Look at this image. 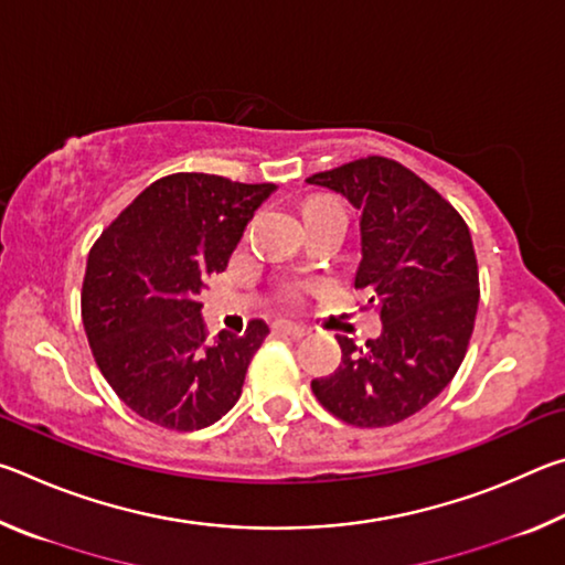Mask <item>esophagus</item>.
Returning a JSON list of instances; mask_svg holds the SVG:
<instances>
[{"instance_id": "obj_1", "label": "esophagus", "mask_w": 565, "mask_h": 565, "mask_svg": "<svg viewBox=\"0 0 565 565\" xmlns=\"http://www.w3.org/2000/svg\"><path fill=\"white\" fill-rule=\"evenodd\" d=\"M274 331L276 333H284V337H291V339L306 337V329L299 327V323H291V321H276L274 323Z\"/></svg>"}]
</instances>
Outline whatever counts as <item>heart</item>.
Listing matches in <instances>:
<instances>
[{"label": "heart", "instance_id": "b5f03b06", "mask_svg": "<svg viewBox=\"0 0 565 565\" xmlns=\"http://www.w3.org/2000/svg\"><path fill=\"white\" fill-rule=\"evenodd\" d=\"M323 206H339L337 202H333V199H311L309 204H306V209H303V214H309V212H313V209H323Z\"/></svg>", "mask_w": 565, "mask_h": 565}]
</instances>
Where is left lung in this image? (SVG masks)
Returning a JSON list of instances; mask_svg holds the SVG:
<instances>
[{
  "mask_svg": "<svg viewBox=\"0 0 565 565\" xmlns=\"http://www.w3.org/2000/svg\"><path fill=\"white\" fill-rule=\"evenodd\" d=\"M341 194L361 218L356 289L384 323L359 349L337 337L341 363L313 379L321 406L351 426H394L431 404L466 356L478 309V266L461 214L386 157H366L306 179Z\"/></svg>",
  "mask_w": 565,
  "mask_h": 565,
  "instance_id": "left-lung-1",
  "label": "left lung"
}]
</instances>
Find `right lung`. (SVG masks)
I'll return each instance as SVG.
<instances>
[{
    "label": "right lung",
    "mask_w": 565,
    "mask_h": 565,
    "mask_svg": "<svg viewBox=\"0 0 565 565\" xmlns=\"http://www.w3.org/2000/svg\"><path fill=\"white\" fill-rule=\"evenodd\" d=\"M276 184L181 171L154 181L92 246L82 321L107 384L134 414L174 431L216 424L242 396L269 333L206 337L199 294L226 269Z\"/></svg>",
    "instance_id": "obj_1"
}]
</instances>
